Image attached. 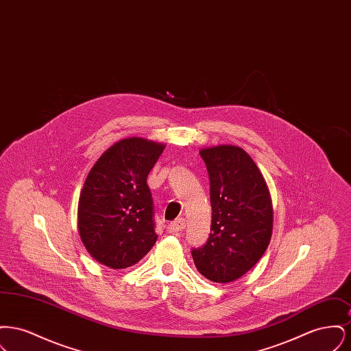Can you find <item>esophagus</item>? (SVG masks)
Here are the masks:
<instances>
[{"instance_id": "1", "label": "esophagus", "mask_w": 351, "mask_h": 351, "mask_svg": "<svg viewBox=\"0 0 351 351\" xmlns=\"http://www.w3.org/2000/svg\"><path fill=\"white\" fill-rule=\"evenodd\" d=\"M185 229V219L184 218H178L175 222L169 223L167 226L168 233H180Z\"/></svg>"}]
</instances>
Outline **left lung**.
<instances>
[{
  "mask_svg": "<svg viewBox=\"0 0 351 351\" xmlns=\"http://www.w3.org/2000/svg\"><path fill=\"white\" fill-rule=\"evenodd\" d=\"M209 180L208 242L192 250L195 266L215 283H230L254 267L269 245L274 208L267 183L250 155L233 145L200 150Z\"/></svg>",
  "mask_w": 351,
  "mask_h": 351,
  "instance_id": "obj_1",
  "label": "left lung"
}]
</instances>
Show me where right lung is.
Here are the masks:
<instances>
[{"label":"right lung","mask_w":351,"mask_h":351,"mask_svg":"<svg viewBox=\"0 0 351 351\" xmlns=\"http://www.w3.org/2000/svg\"><path fill=\"white\" fill-rule=\"evenodd\" d=\"M166 145L130 136L112 145L84 183L77 229L84 247L112 269L138 263L156 242L147 176Z\"/></svg>","instance_id":"1"}]
</instances>
